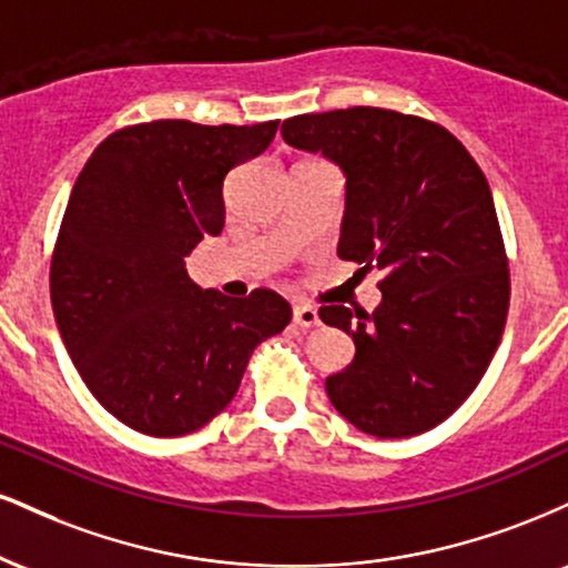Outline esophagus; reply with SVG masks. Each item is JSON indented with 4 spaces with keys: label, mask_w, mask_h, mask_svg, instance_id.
<instances>
[{
    "label": "esophagus",
    "mask_w": 568,
    "mask_h": 568,
    "mask_svg": "<svg viewBox=\"0 0 568 568\" xmlns=\"http://www.w3.org/2000/svg\"><path fill=\"white\" fill-rule=\"evenodd\" d=\"M293 323H296L298 328H315V325H321V315H317L315 306L296 304L293 306Z\"/></svg>",
    "instance_id": "obj_1"
}]
</instances>
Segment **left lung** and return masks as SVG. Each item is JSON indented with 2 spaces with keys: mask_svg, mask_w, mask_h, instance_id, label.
<instances>
[{
  "mask_svg": "<svg viewBox=\"0 0 568 568\" xmlns=\"http://www.w3.org/2000/svg\"><path fill=\"white\" fill-rule=\"evenodd\" d=\"M280 133L347 179L338 258L384 272L374 312L321 306V321L355 342L325 393L374 438L433 429L486 374L510 304L484 171L446 128L389 109L302 114Z\"/></svg>",
  "mask_w": 568,
  "mask_h": 568,
  "instance_id": "left-lung-1",
  "label": "left lung"
}]
</instances>
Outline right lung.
<instances>
[{"instance_id":"right-lung-1","label":"right lung","mask_w":568,"mask_h":568,"mask_svg":"<svg viewBox=\"0 0 568 568\" xmlns=\"http://www.w3.org/2000/svg\"><path fill=\"white\" fill-rule=\"evenodd\" d=\"M280 122L158 120L109 135L84 162L58 234L50 298L82 382L122 425L179 438L237 395L247 357L291 323V304L202 291L186 256L224 230V179Z\"/></svg>"}]
</instances>
